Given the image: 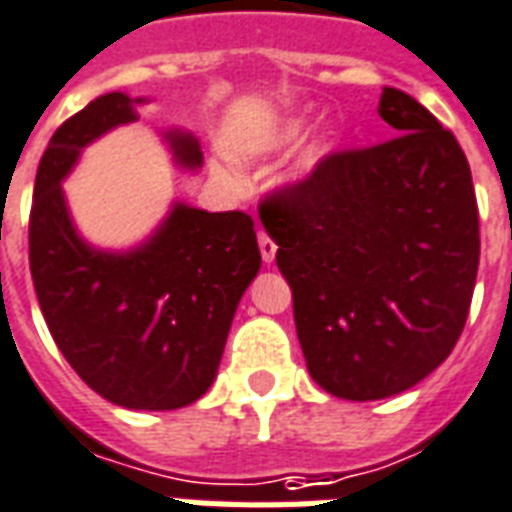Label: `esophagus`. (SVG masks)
Masks as SVG:
<instances>
[{
  "mask_svg": "<svg viewBox=\"0 0 512 512\" xmlns=\"http://www.w3.org/2000/svg\"><path fill=\"white\" fill-rule=\"evenodd\" d=\"M259 248H261V259L267 261V264H272V261H275L277 245H275V240H272V237H269L264 230L259 232Z\"/></svg>",
  "mask_w": 512,
  "mask_h": 512,
  "instance_id": "obj_1",
  "label": "esophagus"
}]
</instances>
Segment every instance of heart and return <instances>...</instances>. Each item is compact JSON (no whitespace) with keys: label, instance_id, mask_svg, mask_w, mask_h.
<instances>
[{"label":"heart","instance_id":"1","mask_svg":"<svg viewBox=\"0 0 512 512\" xmlns=\"http://www.w3.org/2000/svg\"><path fill=\"white\" fill-rule=\"evenodd\" d=\"M306 126H309V118L293 116L288 118V121H280V124H272L267 126V129H259V132L237 134L235 140H232L230 150L237 161H245V163L259 161V158H267V155L280 153V150H285V147L296 145V142L304 137ZM325 153L327 150L322 147L320 153H314L312 158H306L304 166H301V174L312 171Z\"/></svg>","mask_w":512,"mask_h":512}]
</instances>
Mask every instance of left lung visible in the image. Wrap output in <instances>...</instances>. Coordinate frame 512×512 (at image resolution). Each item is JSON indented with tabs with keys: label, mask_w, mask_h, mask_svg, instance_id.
<instances>
[{
	"label": "left lung",
	"mask_w": 512,
	"mask_h": 512,
	"mask_svg": "<svg viewBox=\"0 0 512 512\" xmlns=\"http://www.w3.org/2000/svg\"><path fill=\"white\" fill-rule=\"evenodd\" d=\"M378 113L394 140L327 155L259 206L309 375L351 402L402 394L452 354L481 253L455 134L402 89Z\"/></svg>",
	"instance_id": "1"
}]
</instances>
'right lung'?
Returning a JSON list of instances; mask_svg holds the SVG:
<instances>
[{
  "label": "right lung",
  "mask_w": 512,
  "mask_h": 512,
  "mask_svg": "<svg viewBox=\"0 0 512 512\" xmlns=\"http://www.w3.org/2000/svg\"><path fill=\"white\" fill-rule=\"evenodd\" d=\"M142 102L102 94L52 134L36 171L28 261L49 333L92 391L126 410H179L214 383L261 253L251 216L187 203H174L129 251H102L79 235L63 179L84 147L137 121ZM163 137L182 169H200L190 132Z\"/></svg>",
  "instance_id": "add662e5"
}]
</instances>
